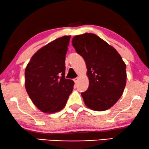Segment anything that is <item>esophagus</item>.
<instances>
[{
    "label": "esophagus",
    "instance_id": "1",
    "mask_svg": "<svg viewBox=\"0 0 149 149\" xmlns=\"http://www.w3.org/2000/svg\"><path fill=\"white\" fill-rule=\"evenodd\" d=\"M74 83H77V81H78V80H79V77H76V78H74Z\"/></svg>",
    "mask_w": 149,
    "mask_h": 149
}]
</instances>
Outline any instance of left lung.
<instances>
[{
  "label": "left lung",
  "mask_w": 149,
  "mask_h": 149,
  "mask_svg": "<svg viewBox=\"0 0 149 149\" xmlns=\"http://www.w3.org/2000/svg\"><path fill=\"white\" fill-rule=\"evenodd\" d=\"M76 52L85 61L88 88L81 93L84 103L92 110L103 111L119 100L126 86V66L120 54L105 41L91 33L72 40Z\"/></svg>",
  "instance_id": "1"
}]
</instances>
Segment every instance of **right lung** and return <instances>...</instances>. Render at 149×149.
<instances>
[{"mask_svg": "<svg viewBox=\"0 0 149 149\" xmlns=\"http://www.w3.org/2000/svg\"><path fill=\"white\" fill-rule=\"evenodd\" d=\"M70 36L56 38L38 49L25 71L26 91L34 104L43 113L63 109L74 81L65 79V55Z\"/></svg>", "mask_w": 149, "mask_h": 149, "instance_id": "right-lung-1", "label": "right lung"}]
</instances>
